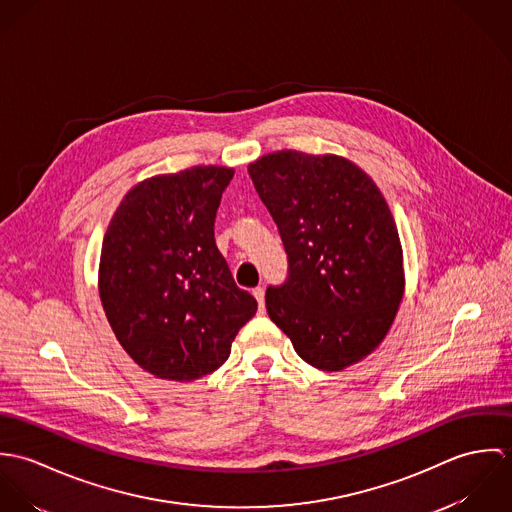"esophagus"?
<instances>
[{
    "instance_id": "34e87169",
    "label": "esophagus",
    "mask_w": 512,
    "mask_h": 512,
    "mask_svg": "<svg viewBox=\"0 0 512 512\" xmlns=\"http://www.w3.org/2000/svg\"><path fill=\"white\" fill-rule=\"evenodd\" d=\"M252 295L256 297V301H258V309H260V313L264 311V290L262 288H254L252 290Z\"/></svg>"
}]
</instances>
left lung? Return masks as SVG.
I'll use <instances>...</instances> for the list:
<instances>
[{
    "label": "left lung",
    "instance_id": "left-lung-1",
    "mask_svg": "<svg viewBox=\"0 0 512 512\" xmlns=\"http://www.w3.org/2000/svg\"><path fill=\"white\" fill-rule=\"evenodd\" d=\"M248 173L288 254L286 282L266 290L270 319L315 368L363 361L404 295L402 244L382 193L339 155L284 149Z\"/></svg>",
    "mask_w": 512,
    "mask_h": 512
}]
</instances>
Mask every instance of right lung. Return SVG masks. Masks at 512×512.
<instances>
[{
	"mask_svg": "<svg viewBox=\"0 0 512 512\" xmlns=\"http://www.w3.org/2000/svg\"><path fill=\"white\" fill-rule=\"evenodd\" d=\"M232 175L197 165L146 179L128 191L104 234L102 307L124 351L157 378L191 382L217 370L258 309L215 242Z\"/></svg>",
	"mask_w": 512,
	"mask_h": 512,
	"instance_id": "1",
	"label": "right lung"
}]
</instances>
